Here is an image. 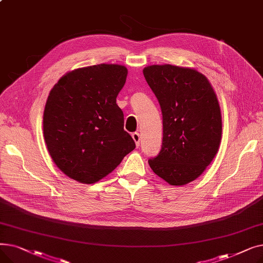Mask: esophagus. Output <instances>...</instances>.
I'll list each match as a JSON object with an SVG mask.
<instances>
[{
  "mask_svg": "<svg viewBox=\"0 0 263 263\" xmlns=\"http://www.w3.org/2000/svg\"><path fill=\"white\" fill-rule=\"evenodd\" d=\"M132 139H133V141L135 142V145H136V147H139V146H140V140H141L140 133H137V132H134V133H132Z\"/></svg>",
  "mask_w": 263,
  "mask_h": 263,
  "instance_id": "obj_1",
  "label": "esophagus"
}]
</instances>
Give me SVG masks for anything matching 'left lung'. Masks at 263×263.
<instances>
[{"instance_id": "obj_1", "label": "left lung", "mask_w": 263, "mask_h": 263, "mask_svg": "<svg viewBox=\"0 0 263 263\" xmlns=\"http://www.w3.org/2000/svg\"><path fill=\"white\" fill-rule=\"evenodd\" d=\"M144 77L163 115V143L149 166L171 185L197 179L217 154L222 114L209 80L193 68L151 65Z\"/></svg>"}]
</instances>
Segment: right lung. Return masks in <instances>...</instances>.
<instances>
[{"label": "right lung", "mask_w": 263, "mask_h": 263, "mask_svg": "<svg viewBox=\"0 0 263 263\" xmlns=\"http://www.w3.org/2000/svg\"><path fill=\"white\" fill-rule=\"evenodd\" d=\"M127 74L122 65L83 67L63 76L49 93L44 112L48 151L80 183L98 182L135 148L116 103Z\"/></svg>", "instance_id": "right-lung-1"}]
</instances>
